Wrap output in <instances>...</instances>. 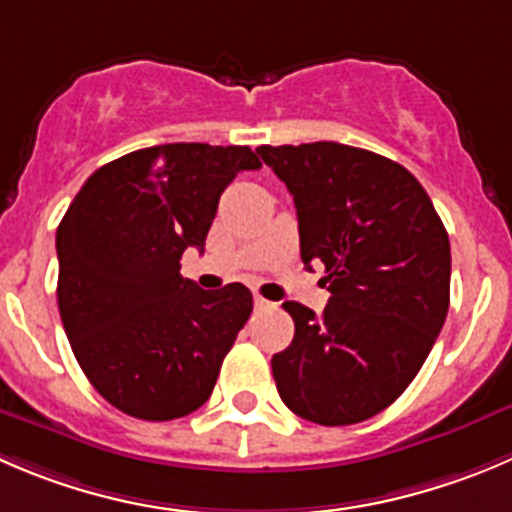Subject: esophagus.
Masks as SVG:
<instances>
[{"mask_svg": "<svg viewBox=\"0 0 512 512\" xmlns=\"http://www.w3.org/2000/svg\"><path fill=\"white\" fill-rule=\"evenodd\" d=\"M255 307H257V310H267V307H275V302L265 300L262 295H255Z\"/></svg>", "mask_w": 512, "mask_h": 512, "instance_id": "obj_1", "label": "esophagus"}]
</instances>
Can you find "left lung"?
Here are the masks:
<instances>
[{"instance_id":"left-lung-1","label":"left lung","mask_w":512,"mask_h":512,"mask_svg":"<svg viewBox=\"0 0 512 512\" xmlns=\"http://www.w3.org/2000/svg\"><path fill=\"white\" fill-rule=\"evenodd\" d=\"M297 210L300 255L322 262L330 302H285L290 347L272 355L282 403L317 425L372 418L405 393L450 305V240L398 162L337 142L257 147Z\"/></svg>"}]
</instances>
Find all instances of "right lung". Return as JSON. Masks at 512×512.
Instances as JSON below:
<instances>
[{
	"label": "right lung",
	"instance_id": "1",
	"mask_svg": "<svg viewBox=\"0 0 512 512\" xmlns=\"http://www.w3.org/2000/svg\"><path fill=\"white\" fill-rule=\"evenodd\" d=\"M260 167L250 147H147L89 175L59 222V317L87 380L122 413L162 423L212 395L252 292L202 290L180 260L202 252L237 172Z\"/></svg>",
	"mask_w": 512,
	"mask_h": 512
}]
</instances>
